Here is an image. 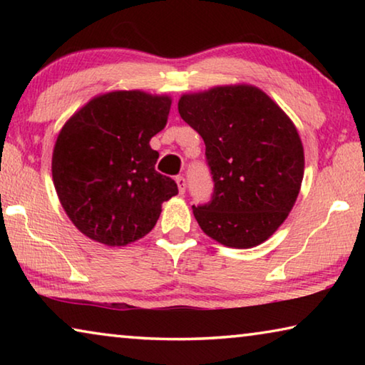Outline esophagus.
Masks as SVG:
<instances>
[{
  "mask_svg": "<svg viewBox=\"0 0 365 365\" xmlns=\"http://www.w3.org/2000/svg\"><path fill=\"white\" fill-rule=\"evenodd\" d=\"M175 182H177V187H178V193L183 195L185 193V188H187V180H185L182 175H178L175 178Z\"/></svg>",
  "mask_w": 365,
  "mask_h": 365,
  "instance_id": "esophagus-1",
  "label": "esophagus"
}]
</instances>
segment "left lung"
<instances>
[{"label": "left lung", "instance_id": "obj_1", "mask_svg": "<svg viewBox=\"0 0 365 365\" xmlns=\"http://www.w3.org/2000/svg\"><path fill=\"white\" fill-rule=\"evenodd\" d=\"M178 113L205 140L214 178L212 200L193 206L201 230L228 248L264 243L288 217L304 175L293 120L248 83L185 93Z\"/></svg>", "mask_w": 365, "mask_h": 365}]
</instances>
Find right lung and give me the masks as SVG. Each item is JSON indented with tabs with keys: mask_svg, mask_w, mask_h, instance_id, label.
<instances>
[{
	"mask_svg": "<svg viewBox=\"0 0 365 365\" xmlns=\"http://www.w3.org/2000/svg\"><path fill=\"white\" fill-rule=\"evenodd\" d=\"M169 95L115 90L73 113L54 143L51 172L61 206L85 237L125 246L150 233L163 202L178 193L154 170L150 140L165 127Z\"/></svg>",
	"mask_w": 365,
	"mask_h": 365,
	"instance_id": "add662e5",
	"label": "right lung"
}]
</instances>
